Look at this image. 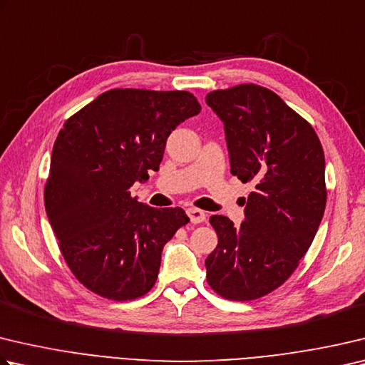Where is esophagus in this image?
Segmentation results:
<instances>
[{
	"mask_svg": "<svg viewBox=\"0 0 365 365\" xmlns=\"http://www.w3.org/2000/svg\"><path fill=\"white\" fill-rule=\"evenodd\" d=\"M187 214H188V217H190V220H191V223H202L204 220H205V212L204 210H201V209H196V207H190L188 210H187Z\"/></svg>",
	"mask_w": 365,
	"mask_h": 365,
	"instance_id": "34e87169",
	"label": "esophagus"
}]
</instances>
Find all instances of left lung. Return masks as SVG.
<instances>
[{"label": "left lung", "instance_id": "1", "mask_svg": "<svg viewBox=\"0 0 365 365\" xmlns=\"http://www.w3.org/2000/svg\"><path fill=\"white\" fill-rule=\"evenodd\" d=\"M205 103L223 123L231 174L255 187L241 227L210 217L218 244L205 258L207 282L228 300H255L289 279L317 233L327 201L322 145L262 86L212 91Z\"/></svg>", "mask_w": 365, "mask_h": 365}]
</instances>
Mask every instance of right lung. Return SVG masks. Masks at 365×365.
<instances>
[{
    "instance_id": "add662e5",
    "label": "right lung",
    "mask_w": 365,
    "mask_h": 365,
    "mask_svg": "<svg viewBox=\"0 0 365 365\" xmlns=\"http://www.w3.org/2000/svg\"><path fill=\"white\" fill-rule=\"evenodd\" d=\"M201 105L187 91L111 89L67 119L52 148L44 204L76 279L115 302L150 292L164 244L190 218L130 196L158 170L165 140Z\"/></svg>"
}]
</instances>
